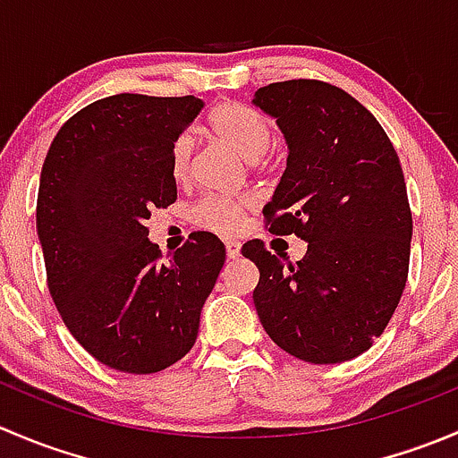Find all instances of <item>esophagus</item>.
<instances>
[{"label":"esophagus","instance_id":"esophagus-1","mask_svg":"<svg viewBox=\"0 0 458 458\" xmlns=\"http://www.w3.org/2000/svg\"><path fill=\"white\" fill-rule=\"evenodd\" d=\"M225 255H228V259H237L239 255H242V243L225 242Z\"/></svg>","mask_w":458,"mask_h":458}]
</instances>
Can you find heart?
<instances>
[{
	"label": "heart",
	"mask_w": 458,
	"mask_h": 458,
	"mask_svg": "<svg viewBox=\"0 0 458 458\" xmlns=\"http://www.w3.org/2000/svg\"><path fill=\"white\" fill-rule=\"evenodd\" d=\"M208 131L216 141L225 143L246 161H259L272 143V126L266 114L242 101H221L208 114ZM192 143L186 135L179 137L170 150V173L177 182L191 174ZM250 197H203L192 206L191 216L199 228L221 234L237 233L242 216L250 210Z\"/></svg>",
	"instance_id": "1"
}]
</instances>
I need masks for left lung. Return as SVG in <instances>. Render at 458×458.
I'll use <instances>...</instances> for the list:
<instances>
[{"label": "left lung", "instance_id": "obj_1", "mask_svg": "<svg viewBox=\"0 0 458 458\" xmlns=\"http://www.w3.org/2000/svg\"><path fill=\"white\" fill-rule=\"evenodd\" d=\"M252 104L290 150L266 228L308 242L294 266L259 239L243 246L259 267V321L301 361H348L383 335L408 281L412 212L399 157L370 110L326 81H276Z\"/></svg>", "mask_w": 458, "mask_h": 458}]
</instances>
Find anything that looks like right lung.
<instances>
[{
  "instance_id": "1",
  "label": "right lung",
  "mask_w": 458,
  "mask_h": 458,
  "mask_svg": "<svg viewBox=\"0 0 458 458\" xmlns=\"http://www.w3.org/2000/svg\"><path fill=\"white\" fill-rule=\"evenodd\" d=\"M197 97L122 92L92 101L55 135L37 195L48 290L71 335L119 372L152 374L186 357L225 248L192 233L161 259L146 219L177 199L170 150L199 114Z\"/></svg>"
}]
</instances>
